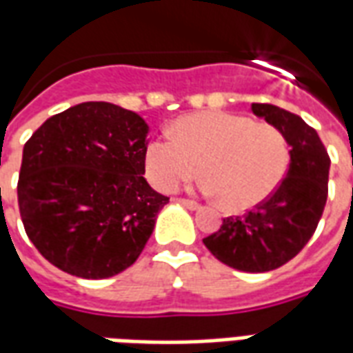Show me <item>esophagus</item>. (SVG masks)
I'll return each mask as SVG.
<instances>
[{
  "label": "esophagus",
  "instance_id": "obj_1",
  "mask_svg": "<svg viewBox=\"0 0 353 353\" xmlns=\"http://www.w3.org/2000/svg\"><path fill=\"white\" fill-rule=\"evenodd\" d=\"M179 203L182 205V207L190 208V210H197V208H199V203L190 201V199H179Z\"/></svg>",
  "mask_w": 353,
  "mask_h": 353
}]
</instances>
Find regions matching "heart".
<instances>
[{"label":"heart","mask_w":353,"mask_h":353,"mask_svg":"<svg viewBox=\"0 0 353 353\" xmlns=\"http://www.w3.org/2000/svg\"><path fill=\"white\" fill-rule=\"evenodd\" d=\"M173 137L159 135L145 148V173L159 192H173L201 173V190L228 210H246L274 194L290 165V145L279 128L223 110L176 120Z\"/></svg>","instance_id":"obj_1"}]
</instances>
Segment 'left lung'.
Returning a JSON list of instances; mask_svg holds the SVG:
<instances>
[{
    "mask_svg": "<svg viewBox=\"0 0 353 353\" xmlns=\"http://www.w3.org/2000/svg\"><path fill=\"white\" fill-rule=\"evenodd\" d=\"M252 112L284 133L290 169L271 197L248 214L225 218L203 243L228 267L267 272L295 258L314 235L327 201L331 159L316 130L297 114L269 103H252Z\"/></svg>",
    "mask_w": 353,
    "mask_h": 353,
    "instance_id": "1",
    "label": "left lung"
}]
</instances>
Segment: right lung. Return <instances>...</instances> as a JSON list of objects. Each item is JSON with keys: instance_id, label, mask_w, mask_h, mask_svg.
Here are the masks:
<instances>
[{"instance_id": "1", "label": "right lung", "mask_w": 353, "mask_h": 353, "mask_svg": "<svg viewBox=\"0 0 353 353\" xmlns=\"http://www.w3.org/2000/svg\"><path fill=\"white\" fill-rule=\"evenodd\" d=\"M148 131L133 110L88 101L50 117L26 143L18 207L54 267L99 280L137 261L169 203L143 176Z\"/></svg>"}]
</instances>
